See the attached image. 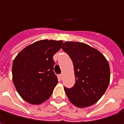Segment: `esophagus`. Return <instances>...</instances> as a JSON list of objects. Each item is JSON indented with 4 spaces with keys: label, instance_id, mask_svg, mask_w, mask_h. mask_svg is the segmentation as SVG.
I'll list each match as a JSON object with an SVG mask.
<instances>
[{
    "label": "esophagus",
    "instance_id": "obj_1",
    "mask_svg": "<svg viewBox=\"0 0 124 124\" xmlns=\"http://www.w3.org/2000/svg\"><path fill=\"white\" fill-rule=\"evenodd\" d=\"M62 77H63V74H60V78L61 80L62 79Z\"/></svg>",
    "mask_w": 124,
    "mask_h": 124
}]
</instances>
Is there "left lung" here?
<instances>
[{"instance_id": "8db88e82", "label": "left lung", "mask_w": 124, "mask_h": 124, "mask_svg": "<svg viewBox=\"0 0 124 124\" xmlns=\"http://www.w3.org/2000/svg\"><path fill=\"white\" fill-rule=\"evenodd\" d=\"M62 49L73 62L76 80L72 88H64L69 101L79 108L95 104L110 83L107 60L98 49L82 42L66 41Z\"/></svg>"}]
</instances>
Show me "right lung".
Segmentation results:
<instances>
[{
	"label": "right lung",
	"mask_w": 124,
	"mask_h": 124,
	"mask_svg": "<svg viewBox=\"0 0 124 124\" xmlns=\"http://www.w3.org/2000/svg\"><path fill=\"white\" fill-rule=\"evenodd\" d=\"M63 41L44 39L22 49L12 66L13 82L20 96L27 103L39 105L49 98L58 80L53 69V56Z\"/></svg>",
	"instance_id": "right-lung-1"
}]
</instances>
